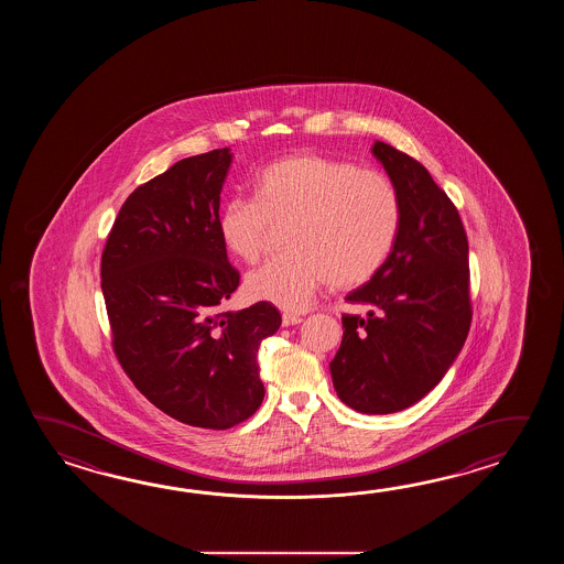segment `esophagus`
<instances>
[{
    "label": "esophagus",
    "instance_id": "obj_1",
    "mask_svg": "<svg viewBox=\"0 0 564 564\" xmlns=\"http://www.w3.org/2000/svg\"><path fill=\"white\" fill-rule=\"evenodd\" d=\"M302 323V316L300 314H294V312H284L282 314V324L284 326H294V324Z\"/></svg>",
    "mask_w": 564,
    "mask_h": 564
}]
</instances>
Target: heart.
I'll return each mask as SVG.
<instances>
[{"instance_id": "obj_1", "label": "heart", "mask_w": 564, "mask_h": 564, "mask_svg": "<svg viewBox=\"0 0 564 564\" xmlns=\"http://www.w3.org/2000/svg\"><path fill=\"white\" fill-rule=\"evenodd\" d=\"M401 197L381 171L324 155H292L260 171L253 197L221 205L217 231L246 264L264 256L272 226L288 224L286 253L246 280L248 294L302 311L316 290L357 288L383 268L401 228Z\"/></svg>"}]
</instances>
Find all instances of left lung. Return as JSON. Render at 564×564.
Returning a JSON list of instances; mask_svg holds the SVG:
<instances>
[{
    "label": "left lung",
    "mask_w": 564,
    "mask_h": 564,
    "mask_svg": "<svg viewBox=\"0 0 564 564\" xmlns=\"http://www.w3.org/2000/svg\"><path fill=\"white\" fill-rule=\"evenodd\" d=\"M401 197V228L383 268L347 296L367 316L343 314L330 360L336 395L384 415L427 395L456 360L471 324L468 236L430 171L391 144H372Z\"/></svg>",
    "instance_id": "8db88e82"
}]
</instances>
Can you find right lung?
<instances>
[{
    "label": "right lung",
    "mask_w": 564,
    "mask_h": 564,
    "mask_svg": "<svg viewBox=\"0 0 564 564\" xmlns=\"http://www.w3.org/2000/svg\"><path fill=\"white\" fill-rule=\"evenodd\" d=\"M229 165L228 147L216 149L137 187L100 262L120 367L155 408L205 430H229L262 405L258 348L282 323L270 302L219 308L240 284L217 231Z\"/></svg>",
    "instance_id": "1"
}]
</instances>
